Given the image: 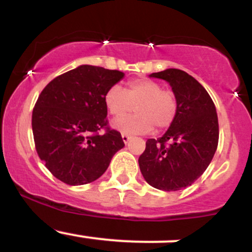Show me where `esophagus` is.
Returning a JSON list of instances; mask_svg holds the SVG:
<instances>
[{
	"instance_id": "1",
	"label": "esophagus",
	"mask_w": 252,
	"mask_h": 252,
	"mask_svg": "<svg viewBox=\"0 0 252 252\" xmlns=\"http://www.w3.org/2000/svg\"><path fill=\"white\" fill-rule=\"evenodd\" d=\"M122 138H123V142H124V143H128L130 138H131V136L128 135V134H124V132H122Z\"/></svg>"
}]
</instances>
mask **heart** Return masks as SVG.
<instances>
[{
    "mask_svg": "<svg viewBox=\"0 0 252 252\" xmlns=\"http://www.w3.org/2000/svg\"><path fill=\"white\" fill-rule=\"evenodd\" d=\"M106 109L114 117H122L112 123L115 129L128 134H144L167 129L174 122L178 112L175 94L162 90L161 84L152 79H135L123 90L120 85L111 86L104 96ZM135 105L136 115L123 118Z\"/></svg>",
    "mask_w": 252,
    "mask_h": 252,
    "instance_id": "obj_1",
    "label": "heart"
}]
</instances>
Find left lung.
<instances>
[{"label":"left lung","mask_w":252,"mask_h":252,"mask_svg":"<svg viewBox=\"0 0 252 252\" xmlns=\"http://www.w3.org/2000/svg\"><path fill=\"white\" fill-rule=\"evenodd\" d=\"M166 80L175 94L178 112L162 137L149 138L138 158L144 180L155 189H186L206 170L219 138L218 116L210 94L198 80L178 68L149 74Z\"/></svg>","instance_id":"1"}]
</instances>
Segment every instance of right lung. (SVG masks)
Masks as SVG:
<instances>
[{"label": "right lung", "mask_w": 252, "mask_h": 252, "mask_svg": "<svg viewBox=\"0 0 252 252\" xmlns=\"http://www.w3.org/2000/svg\"><path fill=\"white\" fill-rule=\"evenodd\" d=\"M124 73L80 65L54 78L37 98L32 129L37 155L60 181L79 186L97 180L124 147L117 130L108 128L106 91ZM106 129L104 134L97 132Z\"/></svg>", "instance_id": "1"}]
</instances>
